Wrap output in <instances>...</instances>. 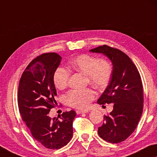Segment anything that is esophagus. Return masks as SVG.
<instances>
[{"label":"esophagus","mask_w":157,"mask_h":157,"mask_svg":"<svg viewBox=\"0 0 157 157\" xmlns=\"http://www.w3.org/2000/svg\"><path fill=\"white\" fill-rule=\"evenodd\" d=\"M88 111L87 110H77L76 111V114H84V113H88Z\"/></svg>","instance_id":"34e87169"}]
</instances>
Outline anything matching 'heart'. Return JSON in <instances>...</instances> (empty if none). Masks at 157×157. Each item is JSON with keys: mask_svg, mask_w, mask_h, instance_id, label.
Here are the masks:
<instances>
[{"mask_svg": "<svg viewBox=\"0 0 157 157\" xmlns=\"http://www.w3.org/2000/svg\"><path fill=\"white\" fill-rule=\"evenodd\" d=\"M70 67L86 75L88 81L98 88H103L109 84L113 73V66L107 59H100L90 54H81L69 61ZM70 73L67 69L59 67L53 74V83L59 90L68 85ZM95 92L90 88L71 90L66 95V102L76 109H87L95 99Z\"/></svg>", "mask_w": 157, "mask_h": 157, "instance_id": "heart-1", "label": "heart"}]
</instances>
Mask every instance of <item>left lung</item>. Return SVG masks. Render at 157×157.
<instances>
[{"label": "left lung", "mask_w": 157, "mask_h": 157, "mask_svg": "<svg viewBox=\"0 0 157 157\" xmlns=\"http://www.w3.org/2000/svg\"><path fill=\"white\" fill-rule=\"evenodd\" d=\"M90 51L102 53L112 62V78L98 103H112L114 109L104 115L98 134L104 140L119 143L131 136L140 119L144 102L141 77L131 58L121 50L103 45Z\"/></svg>", "instance_id": "left-lung-1"}]
</instances>
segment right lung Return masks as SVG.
Masks as SVG:
<instances>
[{"label": "right lung", "mask_w": 157, "mask_h": 157, "mask_svg": "<svg viewBox=\"0 0 157 157\" xmlns=\"http://www.w3.org/2000/svg\"><path fill=\"white\" fill-rule=\"evenodd\" d=\"M61 59L55 52L38 55L24 71L18 88V107L23 121L33 138L51 149H60L69 143L76 115L73 110L62 113L59 119H51L48 114L57 105L53 74Z\"/></svg>", "instance_id": "1"}]
</instances>
